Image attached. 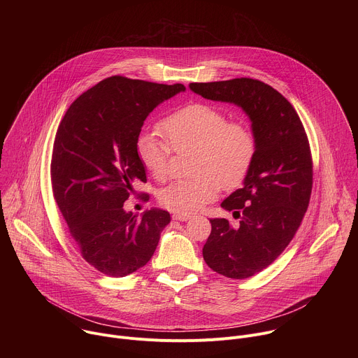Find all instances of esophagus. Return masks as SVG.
Returning <instances> with one entry per match:
<instances>
[{"label":"esophagus","instance_id":"obj_1","mask_svg":"<svg viewBox=\"0 0 358 358\" xmlns=\"http://www.w3.org/2000/svg\"><path fill=\"white\" fill-rule=\"evenodd\" d=\"M173 218H174L176 221H181V222H185V221L191 220V215H185V214H174V215H173Z\"/></svg>","mask_w":358,"mask_h":358}]
</instances>
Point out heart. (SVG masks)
Wrapping results in <instances>:
<instances>
[{
	"label": "heart",
	"mask_w": 358,
	"mask_h": 358,
	"mask_svg": "<svg viewBox=\"0 0 358 358\" xmlns=\"http://www.w3.org/2000/svg\"><path fill=\"white\" fill-rule=\"evenodd\" d=\"M166 138L143 133L136 152L143 167L156 180L169 173L171 150L178 155L194 151L192 180L176 181L159 194L162 206L176 214H192L214 201L221 187L232 189L248 176L257 152V140L242 122L228 120L208 103L187 105L160 123Z\"/></svg>",
	"instance_id": "obj_1"
}]
</instances>
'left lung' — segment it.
<instances>
[{"label":"left lung","instance_id":"obj_1","mask_svg":"<svg viewBox=\"0 0 358 358\" xmlns=\"http://www.w3.org/2000/svg\"><path fill=\"white\" fill-rule=\"evenodd\" d=\"M210 100L239 106L252 122L257 152L243 187L221 207L239 224L210 220L202 257L217 273L246 279L268 268L285 250L308 211L313 162L308 136L293 106L272 86L250 78L189 83Z\"/></svg>","mask_w":358,"mask_h":358}]
</instances>
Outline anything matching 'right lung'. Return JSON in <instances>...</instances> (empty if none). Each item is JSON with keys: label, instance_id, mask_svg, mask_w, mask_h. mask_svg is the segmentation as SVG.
Wrapping results in <instances>:
<instances>
[{"label": "right lung", "instance_id": "add662e5", "mask_svg": "<svg viewBox=\"0 0 358 358\" xmlns=\"http://www.w3.org/2000/svg\"><path fill=\"white\" fill-rule=\"evenodd\" d=\"M184 90L181 83L110 76L82 93L58 127L50 160L54 196L83 259L103 275L123 278L143 268L171 221L157 208L137 218L123 203L133 182L145 181L136 152L145 117Z\"/></svg>", "mask_w": 358, "mask_h": 358}]
</instances>
